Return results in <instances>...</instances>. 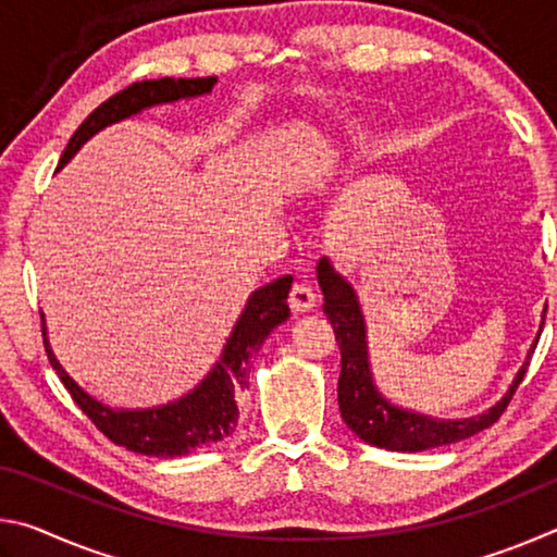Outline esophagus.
<instances>
[{
  "label": "esophagus",
  "mask_w": 557,
  "mask_h": 557,
  "mask_svg": "<svg viewBox=\"0 0 557 557\" xmlns=\"http://www.w3.org/2000/svg\"><path fill=\"white\" fill-rule=\"evenodd\" d=\"M317 305V292L309 285H292L289 289V307L292 312H309Z\"/></svg>",
  "instance_id": "esophagus-1"
}]
</instances>
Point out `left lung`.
Returning a JSON list of instances; mask_svg holds the SVG:
<instances>
[{
    "mask_svg": "<svg viewBox=\"0 0 557 557\" xmlns=\"http://www.w3.org/2000/svg\"><path fill=\"white\" fill-rule=\"evenodd\" d=\"M317 277L319 287L324 292V314L334 326L338 351H342L338 410H342V418L348 430L356 432L363 442L391 451H420L467 440L471 435H476V432L486 430L488 425H494V422L502 418L506 405L513 398L518 383L523 381L528 361L521 366V371H518L513 385L508 388L504 398L498 400L492 410L476 414V418L437 420L428 418V414L395 408V405L385 400L379 388L373 385L369 346H366V324L354 287L338 275L326 258L319 260ZM539 338L541 334L535 336L528 358H531Z\"/></svg>",
    "mask_w": 557,
    "mask_h": 557,
    "instance_id": "1",
    "label": "left lung"
}]
</instances>
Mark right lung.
<instances>
[{
	"mask_svg": "<svg viewBox=\"0 0 557 557\" xmlns=\"http://www.w3.org/2000/svg\"><path fill=\"white\" fill-rule=\"evenodd\" d=\"M215 78H159L132 83L125 90L115 92L102 106H98L90 115L83 120V125L73 132L69 147L63 149L59 169L69 164V159L88 143L92 135H98L102 127L120 122L129 115H137L147 108L174 102L182 98H196L211 92ZM292 287V275L277 277L270 285L256 289L245 305L243 314L235 322L233 334L225 344L223 354L215 361L213 371L196 385L191 393L174 403L159 405V408L145 410H120L100 403L88 395L75 383L63 366L55 361V356L46 338V322L41 312V334L44 346L49 354L53 371L59 373L65 391L71 393L75 405L88 414L92 425L102 435L125 447L129 451L147 457H182L191 449L203 445H213L228 437L238 425V395L248 385V361L252 354L260 351L262 342L277 324L287 322L289 307L287 295Z\"/></svg>",
	"mask_w": 557,
	"mask_h": 557,
	"instance_id": "1",
	"label": "right lung"
}]
</instances>
